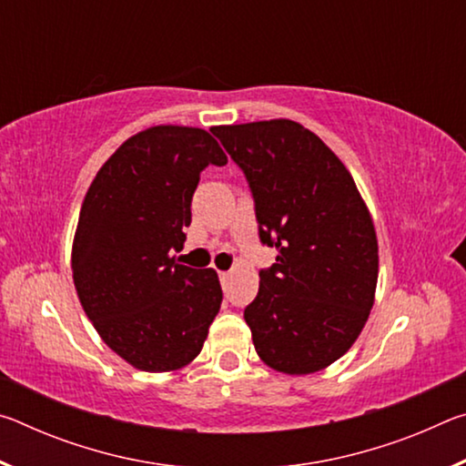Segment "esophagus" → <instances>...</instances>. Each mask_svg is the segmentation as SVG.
<instances>
[{"mask_svg": "<svg viewBox=\"0 0 466 466\" xmlns=\"http://www.w3.org/2000/svg\"><path fill=\"white\" fill-rule=\"evenodd\" d=\"M228 279H230V271H219V281H222L224 286H226Z\"/></svg>", "mask_w": 466, "mask_h": 466, "instance_id": "obj_1", "label": "esophagus"}]
</instances>
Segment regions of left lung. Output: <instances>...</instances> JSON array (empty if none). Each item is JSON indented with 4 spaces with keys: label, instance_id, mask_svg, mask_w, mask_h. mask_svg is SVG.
I'll list each match as a JSON object with an SVG mask.
<instances>
[{
    "label": "left lung",
    "instance_id": "8db88e82",
    "mask_svg": "<svg viewBox=\"0 0 466 466\" xmlns=\"http://www.w3.org/2000/svg\"><path fill=\"white\" fill-rule=\"evenodd\" d=\"M244 170L258 236L275 247L244 310L267 366L289 376L329 368L356 343L374 306L378 238L345 164L289 119L211 129Z\"/></svg>",
    "mask_w": 466,
    "mask_h": 466
}]
</instances>
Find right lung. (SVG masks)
<instances>
[{
    "mask_svg": "<svg viewBox=\"0 0 466 466\" xmlns=\"http://www.w3.org/2000/svg\"><path fill=\"white\" fill-rule=\"evenodd\" d=\"M226 162L205 129L156 125L125 139L84 197L74 286L102 341L133 368L177 372L201 353L222 286L172 252L187 240L201 170Z\"/></svg>",
    "mask_w": 466,
    "mask_h": 466,
    "instance_id": "add662e5",
    "label": "right lung"
}]
</instances>
